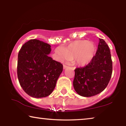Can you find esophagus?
Here are the masks:
<instances>
[{
  "instance_id": "esophagus-1",
  "label": "esophagus",
  "mask_w": 126,
  "mask_h": 126,
  "mask_svg": "<svg viewBox=\"0 0 126 126\" xmlns=\"http://www.w3.org/2000/svg\"><path fill=\"white\" fill-rule=\"evenodd\" d=\"M68 68V66L65 64H63V69H65V68Z\"/></svg>"
}]
</instances>
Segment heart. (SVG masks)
<instances>
[{
    "label": "heart",
    "mask_w": 126,
    "mask_h": 126,
    "mask_svg": "<svg viewBox=\"0 0 126 126\" xmlns=\"http://www.w3.org/2000/svg\"><path fill=\"white\" fill-rule=\"evenodd\" d=\"M95 46L93 43L86 40H76L67 48L58 49L56 50L61 60L71 59L76 64L84 66L90 62L95 53Z\"/></svg>",
    "instance_id": "obj_1"
}]
</instances>
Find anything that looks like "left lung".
Here are the masks:
<instances>
[{"instance_id":"1","label":"left lung","mask_w":126,"mask_h":126,"mask_svg":"<svg viewBox=\"0 0 126 126\" xmlns=\"http://www.w3.org/2000/svg\"><path fill=\"white\" fill-rule=\"evenodd\" d=\"M74 71L73 87L79 95L92 97L104 90L112 76V61L110 48L103 39H99L97 52L89 63Z\"/></svg>"}]
</instances>
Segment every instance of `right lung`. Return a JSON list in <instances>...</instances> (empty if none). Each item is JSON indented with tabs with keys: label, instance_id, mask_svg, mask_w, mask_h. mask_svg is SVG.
Here are the masks:
<instances>
[{
	"label": "right lung",
	"instance_id": "right-lung-1",
	"mask_svg": "<svg viewBox=\"0 0 126 126\" xmlns=\"http://www.w3.org/2000/svg\"><path fill=\"white\" fill-rule=\"evenodd\" d=\"M50 47L40 40L31 39L19 52V82L25 92L32 97L43 98L50 95L63 71L62 64L48 56Z\"/></svg>",
	"mask_w": 126,
	"mask_h": 126
}]
</instances>
